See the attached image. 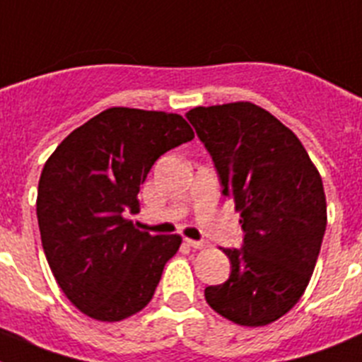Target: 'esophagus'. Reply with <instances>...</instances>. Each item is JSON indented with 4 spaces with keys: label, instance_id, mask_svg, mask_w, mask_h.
<instances>
[{
    "label": "esophagus",
    "instance_id": "obj_1",
    "mask_svg": "<svg viewBox=\"0 0 362 362\" xmlns=\"http://www.w3.org/2000/svg\"><path fill=\"white\" fill-rule=\"evenodd\" d=\"M185 241H187V245L188 246H192V248H196V250H203V248H206V243H203V241H194V239H185Z\"/></svg>",
    "mask_w": 362,
    "mask_h": 362
}]
</instances>
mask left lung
I'll return each mask as SVG.
<instances>
[{
  "label": "left lung",
  "instance_id": "1",
  "mask_svg": "<svg viewBox=\"0 0 362 362\" xmlns=\"http://www.w3.org/2000/svg\"><path fill=\"white\" fill-rule=\"evenodd\" d=\"M187 117L245 230L241 250L223 248L228 281L209 286L204 299L235 325H270L300 299L317 263L326 230L321 174L299 137L250 101L196 107Z\"/></svg>",
  "mask_w": 362,
  "mask_h": 362
}]
</instances>
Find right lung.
Returning <instances> with one entry per match:
<instances>
[{"label":"right lung","instance_id":"1","mask_svg":"<svg viewBox=\"0 0 362 362\" xmlns=\"http://www.w3.org/2000/svg\"><path fill=\"white\" fill-rule=\"evenodd\" d=\"M194 139L179 114L112 107L70 132L37 185L41 245L59 288L79 312L116 322L145 308L181 235H150L124 214L159 156Z\"/></svg>","mask_w":362,"mask_h":362}]
</instances>
